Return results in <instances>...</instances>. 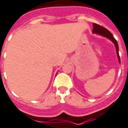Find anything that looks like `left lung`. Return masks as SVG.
I'll return each instance as SVG.
<instances>
[{"label":"left lung","instance_id":"1","mask_svg":"<svg viewBox=\"0 0 128 128\" xmlns=\"http://www.w3.org/2000/svg\"><path fill=\"white\" fill-rule=\"evenodd\" d=\"M92 26H93V28H92V33H95V34H98L100 36H102L103 37H105L107 39L110 40L114 44L115 47H116V54H117V57L118 58V62L120 64V56L119 54H118V43L117 41L116 40V39L114 38L113 35L111 33L110 31H109L108 30L105 28H104L101 26L98 25V24H92Z\"/></svg>","mask_w":128,"mask_h":128}]
</instances>
